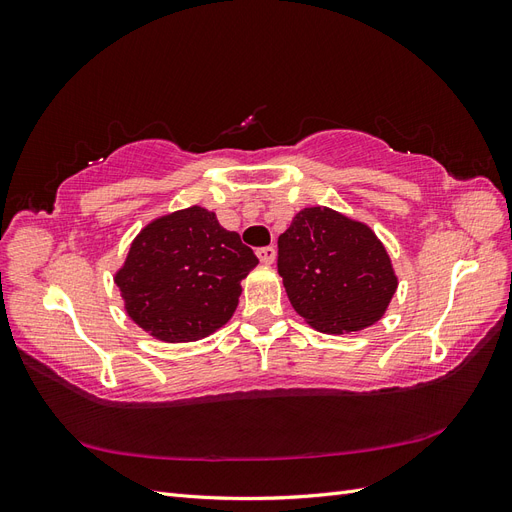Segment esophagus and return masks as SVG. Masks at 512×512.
Here are the masks:
<instances>
[{
  "mask_svg": "<svg viewBox=\"0 0 512 512\" xmlns=\"http://www.w3.org/2000/svg\"><path fill=\"white\" fill-rule=\"evenodd\" d=\"M275 247L273 245H267V247H258L256 250V256H258V260L262 262V265H273V260H275Z\"/></svg>",
  "mask_w": 512,
  "mask_h": 512,
  "instance_id": "obj_1",
  "label": "esophagus"
}]
</instances>
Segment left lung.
Wrapping results in <instances>:
<instances>
[{
  "instance_id": "8db88e82",
  "label": "left lung",
  "mask_w": 512,
  "mask_h": 512,
  "mask_svg": "<svg viewBox=\"0 0 512 512\" xmlns=\"http://www.w3.org/2000/svg\"><path fill=\"white\" fill-rule=\"evenodd\" d=\"M288 299L309 327L342 335L376 324L397 290L393 262L367 224L305 207L277 239Z\"/></svg>"
}]
</instances>
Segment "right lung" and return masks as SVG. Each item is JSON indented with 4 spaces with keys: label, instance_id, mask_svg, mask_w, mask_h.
<instances>
[{
    "label": "right lung",
    "instance_id": "add662e5",
    "mask_svg": "<svg viewBox=\"0 0 512 512\" xmlns=\"http://www.w3.org/2000/svg\"><path fill=\"white\" fill-rule=\"evenodd\" d=\"M256 265L237 232L192 205L138 232L113 280L138 327L160 342L183 344L224 327L239 305L241 280Z\"/></svg>",
    "mask_w": 512,
    "mask_h": 512
}]
</instances>
